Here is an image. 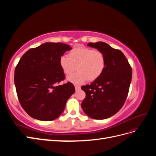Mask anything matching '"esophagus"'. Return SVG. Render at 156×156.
Segmentation results:
<instances>
[{
    "instance_id": "1",
    "label": "esophagus",
    "mask_w": 156,
    "mask_h": 156,
    "mask_svg": "<svg viewBox=\"0 0 156 156\" xmlns=\"http://www.w3.org/2000/svg\"><path fill=\"white\" fill-rule=\"evenodd\" d=\"M75 90H80V88H81V87H80L79 86H77V85H76L75 87Z\"/></svg>"
}]
</instances>
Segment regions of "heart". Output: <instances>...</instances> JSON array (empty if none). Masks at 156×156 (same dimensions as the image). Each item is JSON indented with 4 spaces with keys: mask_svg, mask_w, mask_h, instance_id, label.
<instances>
[{
    "mask_svg": "<svg viewBox=\"0 0 156 156\" xmlns=\"http://www.w3.org/2000/svg\"><path fill=\"white\" fill-rule=\"evenodd\" d=\"M69 57L61 56L60 66L66 75H70L77 69L78 72L67 77L68 81L75 84H80L88 79L95 81L104 72L106 58L104 53L85 47H77L69 52Z\"/></svg>",
    "mask_w": 156,
    "mask_h": 156,
    "instance_id": "b5f03b06",
    "label": "heart"
}]
</instances>
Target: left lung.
Returning a JSON list of instances; mask_svg holds the SVG:
<instances>
[{
	"instance_id": "8db88e82",
	"label": "left lung",
	"mask_w": 156,
	"mask_h": 156,
	"mask_svg": "<svg viewBox=\"0 0 156 156\" xmlns=\"http://www.w3.org/2000/svg\"><path fill=\"white\" fill-rule=\"evenodd\" d=\"M88 46L104 53L106 66L100 77L81 87L86 93L81 107L92 119H106L115 115L124 105L131 81V68L121 51L105 42L88 43Z\"/></svg>"
}]
</instances>
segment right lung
Returning a JSON list of instances; mask_svg holds the SVG:
<instances>
[{"label": "right lung", "mask_w": 156, "mask_h": 156, "mask_svg": "<svg viewBox=\"0 0 156 156\" xmlns=\"http://www.w3.org/2000/svg\"><path fill=\"white\" fill-rule=\"evenodd\" d=\"M72 47L47 42L27 51L15 69L14 83L19 101L31 117L41 121L57 119L75 92L72 83L56 85L64 79L59 59Z\"/></svg>", "instance_id": "obj_1"}]
</instances>
